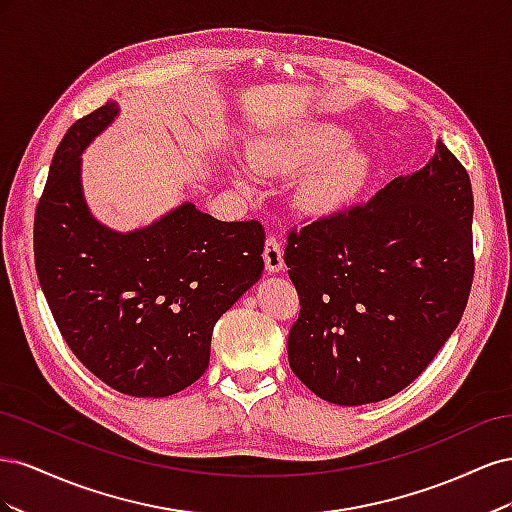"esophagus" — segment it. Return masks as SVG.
I'll return each instance as SVG.
<instances>
[{"label":"esophagus","instance_id":"34e87169","mask_svg":"<svg viewBox=\"0 0 512 512\" xmlns=\"http://www.w3.org/2000/svg\"><path fill=\"white\" fill-rule=\"evenodd\" d=\"M262 258H265V267L269 273H277L284 269V250L282 243L275 237H267L265 250H262Z\"/></svg>","mask_w":512,"mask_h":512}]
</instances>
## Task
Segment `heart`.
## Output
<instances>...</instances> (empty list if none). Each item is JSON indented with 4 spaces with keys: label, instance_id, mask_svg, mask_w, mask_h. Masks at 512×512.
Listing matches in <instances>:
<instances>
[{
    "label": "heart",
    "instance_id": "heart-1",
    "mask_svg": "<svg viewBox=\"0 0 512 512\" xmlns=\"http://www.w3.org/2000/svg\"><path fill=\"white\" fill-rule=\"evenodd\" d=\"M247 158L262 175H292L307 168L294 192L307 213H331L348 205L371 173L369 153L348 143L346 130L335 123H299L258 138Z\"/></svg>",
    "mask_w": 512,
    "mask_h": 512
}]
</instances>
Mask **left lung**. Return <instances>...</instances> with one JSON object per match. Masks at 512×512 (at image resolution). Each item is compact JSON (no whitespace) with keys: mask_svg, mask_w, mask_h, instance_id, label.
<instances>
[{"mask_svg":"<svg viewBox=\"0 0 512 512\" xmlns=\"http://www.w3.org/2000/svg\"><path fill=\"white\" fill-rule=\"evenodd\" d=\"M472 213L468 170L438 138L421 170L369 203L290 230L294 376L339 406L374 404L421 376L470 297Z\"/></svg>","mask_w":512,"mask_h":512,"instance_id":"1","label":"left lung"}]
</instances>
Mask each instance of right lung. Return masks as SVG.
Listing matches in <instances>:
<instances>
[{"instance_id":"obj_1","label":"right lung","mask_w":512,"mask_h":512,"mask_svg":"<svg viewBox=\"0 0 512 512\" xmlns=\"http://www.w3.org/2000/svg\"><path fill=\"white\" fill-rule=\"evenodd\" d=\"M117 113L106 102L55 149L34 218L36 271L61 337L91 374L123 395L166 397L205 374L215 322L265 269V228L192 203L132 232L94 220L81 153Z\"/></svg>"}]
</instances>
